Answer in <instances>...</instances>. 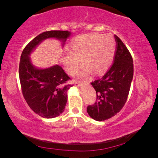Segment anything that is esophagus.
Here are the masks:
<instances>
[{"instance_id": "obj_1", "label": "esophagus", "mask_w": 158, "mask_h": 158, "mask_svg": "<svg viewBox=\"0 0 158 158\" xmlns=\"http://www.w3.org/2000/svg\"><path fill=\"white\" fill-rule=\"evenodd\" d=\"M85 84H86V82H78V81L75 82V85L76 86H78V87L83 85H85Z\"/></svg>"}]
</instances>
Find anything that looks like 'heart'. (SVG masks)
I'll return each mask as SVG.
<instances>
[{
  "mask_svg": "<svg viewBox=\"0 0 158 158\" xmlns=\"http://www.w3.org/2000/svg\"><path fill=\"white\" fill-rule=\"evenodd\" d=\"M116 50V44L110 36L86 34L77 37L73 43L71 50L66 49L62 62L67 73L74 75L82 64L87 67L79 73L81 77H88L93 71L97 75L104 73L110 68Z\"/></svg>",
  "mask_w": 158,
  "mask_h": 158,
  "instance_id": "obj_1",
  "label": "heart"
}]
</instances>
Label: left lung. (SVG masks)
I'll return each instance as SVG.
<instances>
[{"instance_id":"obj_1","label":"left lung","mask_w":158,"mask_h":158,"mask_svg":"<svg viewBox=\"0 0 158 158\" xmlns=\"http://www.w3.org/2000/svg\"><path fill=\"white\" fill-rule=\"evenodd\" d=\"M114 62L100 79L92 82L96 92V102L87 107L88 114L101 122L115 116L127 100L134 74L133 60L130 52L116 35Z\"/></svg>"}]
</instances>
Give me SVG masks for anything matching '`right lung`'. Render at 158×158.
Returning a JSON list of instances; mask_svg holds the SVG:
<instances>
[{"mask_svg": "<svg viewBox=\"0 0 158 158\" xmlns=\"http://www.w3.org/2000/svg\"><path fill=\"white\" fill-rule=\"evenodd\" d=\"M68 31H48L32 40L21 53L19 79L23 98L32 111L42 117L55 118L64 111L68 100V90L73 85L70 77L61 66L39 69L31 64L29 55L43 40L55 38L64 42L70 36Z\"/></svg>", "mask_w": 158, "mask_h": 158, "instance_id": "obj_1", "label": "right lung"}]
</instances>
